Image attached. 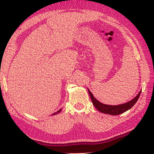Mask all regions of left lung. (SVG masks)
Instances as JSON below:
<instances>
[{"mask_svg":"<svg viewBox=\"0 0 154 154\" xmlns=\"http://www.w3.org/2000/svg\"><path fill=\"white\" fill-rule=\"evenodd\" d=\"M88 91H89L91 99L92 100L93 105L98 110H99L100 112L104 114H111V115H119V114L124 113L128 110L130 109L137 102V100H138L139 99V97L140 95V93H141L142 91H140V93L138 94V95L134 98L132 100H130L129 102L126 103L124 104H119V105H115V106L108 105V104H104L100 103L99 100H97L94 97L93 94L91 93V92L89 89H88Z\"/></svg>","mask_w":154,"mask_h":154,"instance_id":"left-lung-1","label":"left lung"}]
</instances>
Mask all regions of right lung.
<instances>
[{"mask_svg": "<svg viewBox=\"0 0 154 154\" xmlns=\"http://www.w3.org/2000/svg\"><path fill=\"white\" fill-rule=\"evenodd\" d=\"M61 110V109H60V110H59L58 111H57V112H54V113L53 114H54V115H55V114H57V113H59V112H60Z\"/></svg>", "mask_w": 154, "mask_h": 154, "instance_id": "1", "label": "right lung"}]
</instances>
